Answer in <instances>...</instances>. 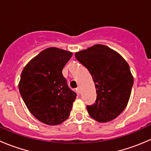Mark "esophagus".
Listing matches in <instances>:
<instances>
[{
    "mask_svg": "<svg viewBox=\"0 0 151 151\" xmlns=\"http://www.w3.org/2000/svg\"><path fill=\"white\" fill-rule=\"evenodd\" d=\"M76 91H77V92L78 93H81V89H80V87H78V88L76 89Z\"/></svg>",
    "mask_w": 151,
    "mask_h": 151,
    "instance_id": "34e87169",
    "label": "esophagus"
}]
</instances>
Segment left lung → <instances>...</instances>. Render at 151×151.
Returning <instances> with one entry per match:
<instances>
[{
  "instance_id": "8db88e82",
  "label": "left lung",
  "mask_w": 151,
  "mask_h": 151,
  "mask_svg": "<svg viewBox=\"0 0 151 151\" xmlns=\"http://www.w3.org/2000/svg\"><path fill=\"white\" fill-rule=\"evenodd\" d=\"M75 57L88 68L96 89V102L87 106L90 116L99 123L112 121L130 98L134 78L129 64L119 53L103 45L77 52Z\"/></svg>"
}]
</instances>
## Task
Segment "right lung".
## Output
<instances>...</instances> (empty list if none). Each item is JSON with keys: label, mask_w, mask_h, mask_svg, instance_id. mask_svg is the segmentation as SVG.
Here are the masks:
<instances>
[{"label": "right lung", "mask_w": 151, "mask_h": 151, "mask_svg": "<svg viewBox=\"0 0 151 151\" xmlns=\"http://www.w3.org/2000/svg\"><path fill=\"white\" fill-rule=\"evenodd\" d=\"M72 52L49 47L24 67L19 83L20 95L39 121L55 126L69 117L77 93L67 85L62 70Z\"/></svg>", "instance_id": "add662e5"}]
</instances>
